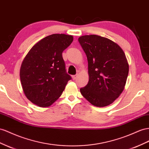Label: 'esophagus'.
Instances as JSON below:
<instances>
[{
	"label": "esophagus",
	"mask_w": 149,
	"mask_h": 149,
	"mask_svg": "<svg viewBox=\"0 0 149 149\" xmlns=\"http://www.w3.org/2000/svg\"><path fill=\"white\" fill-rule=\"evenodd\" d=\"M76 78H77V75H73V76H72V78H73V80L76 79Z\"/></svg>",
	"instance_id": "34e87169"
}]
</instances>
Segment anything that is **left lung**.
<instances>
[{
  "label": "left lung",
  "instance_id": "obj_1",
  "mask_svg": "<svg viewBox=\"0 0 149 149\" xmlns=\"http://www.w3.org/2000/svg\"><path fill=\"white\" fill-rule=\"evenodd\" d=\"M88 63L89 81L80 92L91 104L104 107L122 93L129 65L123 49L116 42L97 35L78 38Z\"/></svg>",
  "mask_w": 149,
  "mask_h": 149
}]
</instances>
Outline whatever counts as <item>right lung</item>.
I'll list each match as a JSON object with an SVG mask.
<instances>
[{
  "label": "right lung",
  "instance_id": "right-lung-1",
  "mask_svg": "<svg viewBox=\"0 0 149 149\" xmlns=\"http://www.w3.org/2000/svg\"><path fill=\"white\" fill-rule=\"evenodd\" d=\"M73 41L71 35L51 34L40 40L25 56L20 78L24 95L34 104L49 107L61 95L71 78L62 53Z\"/></svg>",
  "mask_w": 149,
  "mask_h": 149
}]
</instances>
